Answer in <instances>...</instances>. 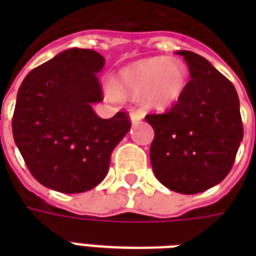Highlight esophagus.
<instances>
[{
	"mask_svg": "<svg viewBox=\"0 0 256 256\" xmlns=\"http://www.w3.org/2000/svg\"><path fill=\"white\" fill-rule=\"evenodd\" d=\"M128 118H130V122L133 123V124H136V123H138L142 118H144V114L141 111H132L130 112V115H128Z\"/></svg>",
	"mask_w": 256,
	"mask_h": 256,
	"instance_id": "obj_1",
	"label": "esophagus"
}]
</instances>
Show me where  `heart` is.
Returning <instances> with one entry per match:
<instances>
[{"label":"heart","mask_w":256,"mask_h":256,"mask_svg":"<svg viewBox=\"0 0 256 256\" xmlns=\"http://www.w3.org/2000/svg\"><path fill=\"white\" fill-rule=\"evenodd\" d=\"M186 86V68L180 60L150 58L123 70L119 76V93L114 84H106V92L111 98L128 97L142 100L155 108L174 104Z\"/></svg>","instance_id":"1"}]
</instances>
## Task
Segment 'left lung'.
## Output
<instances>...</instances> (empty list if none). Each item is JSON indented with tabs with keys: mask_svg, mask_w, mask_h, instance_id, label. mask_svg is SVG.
I'll return each instance as SVG.
<instances>
[{
	"mask_svg": "<svg viewBox=\"0 0 256 256\" xmlns=\"http://www.w3.org/2000/svg\"><path fill=\"white\" fill-rule=\"evenodd\" d=\"M177 53L188 63L190 80L170 111L145 116L155 130L150 164L166 188L194 194L230 172L242 140L240 101L233 84L208 60Z\"/></svg>",
	"mask_w": 256,
	"mask_h": 256,
	"instance_id": "obj_1",
	"label": "left lung"
}]
</instances>
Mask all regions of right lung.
I'll return each instance as SVG.
<instances>
[{
	"label": "right lung",
	"instance_id": "right-lung-1",
	"mask_svg": "<svg viewBox=\"0 0 256 256\" xmlns=\"http://www.w3.org/2000/svg\"><path fill=\"white\" fill-rule=\"evenodd\" d=\"M106 64L92 49H67L22 82L12 132L36 181L62 193L90 190L106 178L111 154L130 130L126 112L110 119L92 106L102 101L97 78Z\"/></svg>",
	"mask_w": 256,
	"mask_h": 256
}]
</instances>
